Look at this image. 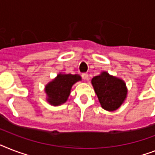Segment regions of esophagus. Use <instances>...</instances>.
Here are the masks:
<instances>
[{
  "label": "esophagus",
  "mask_w": 155,
  "mask_h": 155,
  "mask_svg": "<svg viewBox=\"0 0 155 155\" xmlns=\"http://www.w3.org/2000/svg\"><path fill=\"white\" fill-rule=\"evenodd\" d=\"M82 77H83V79L85 80H88V74L87 73H83L82 74Z\"/></svg>",
  "instance_id": "obj_1"
}]
</instances>
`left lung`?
<instances>
[{
    "label": "left lung",
    "instance_id": "8db88e82",
    "mask_svg": "<svg viewBox=\"0 0 155 155\" xmlns=\"http://www.w3.org/2000/svg\"><path fill=\"white\" fill-rule=\"evenodd\" d=\"M91 84L102 108L114 111L121 107L127 96L125 81L103 71L92 78Z\"/></svg>",
    "mask_w": 155,
    "mask_h": 155
}]
</instances>
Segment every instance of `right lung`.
I'll use <instances>...</instances> for the list:
<instances>
[{
  "mask_svg": "<svg viewBox=\"0 0 155 155\" xmlns=\"http://www.w3.org/2000/svg\"><path fill=\"white\" fill-rule=\"evenodd\" d=\"M81 80V76L78 74L72 75L60 72L55 79L45 85L46 100L51 106L64 104L68 99L72 86Z\"/></svg>",
  "mask_w": 155,
  "mask_h": 155,
  "instance_id": "right-lung-1",
  "label": "right lung"
}]
</instances>
